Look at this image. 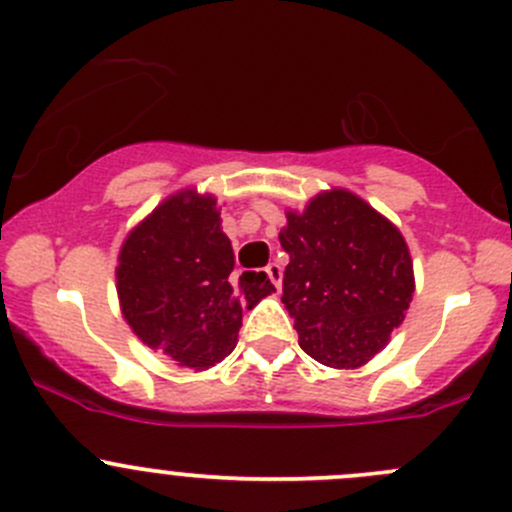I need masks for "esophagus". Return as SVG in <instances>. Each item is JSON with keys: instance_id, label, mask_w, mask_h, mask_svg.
Masks as SVG:
<instances>
[{"instance_id": "1", "label": "esophagus", "mask_w": 512, "mask_h": 512, "mask_svg": "<svg viewBox=\"0 0 512 512\" xmlns=\"http://www.w3.org/2000/svg\"><path fill=\"white\" fill-rule=\"evenodd\" d=\"M265 272H267V277H270V282L274 284V287H282V267L277 265V262H270V265L265 267Z\"/></svg>"}]
</instances>
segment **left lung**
I'll return each mask as SVG.
<instances>
[{
  "mask_svg": "<svg viewBox=\"0 0 512 512\" xmlns=\"http://www.w3.org/2000/svg\"><path fill=\"white\" fill-rule=\"evenodd\" d=\"M282 301L299 346L328 368H358L390 341L410 309L414 277L400 230L348 191L287 213Z\"/></svg>",
  "mask_w": 512,
  "mask_h": 512,
  "instance_id": "8db88e82",
  "label": "left lung"
}]
</instances>
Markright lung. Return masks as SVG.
Wrapping results in <instances>:
<instances>
[{
	"instance_id": "right-lung-1",
	"label": "right lung",
	"mask_w": 512,
	"mask_h": 512,
	"mask_svg": "<svg viewBox=\"0 0 512 512\" xmlns=\"http://www.w3.org/2000/svg\"><path fill=\"white\" fill-rule=\"evenodd\" d=\"M215 198L171 196L129 233L117 294L132 331L186 368H211L233 353L242 309L274 292L265 272L233 274Z\"/></svg>"
}]
</instances>
